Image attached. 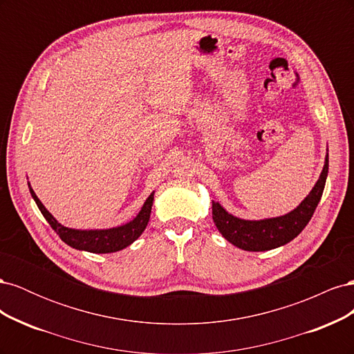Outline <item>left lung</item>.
Returning a JSON list of instances; mask_svg holds the SVG:
<instances>
[{
  "instance_id": "left-lung-1",
  "label": "left lung",
  "mask_w": 354,
  "mask_h": 354,
  "mask_svg": "<svg viewBox=\"0 0 354 354\" xmlns=\"http://www.w3.org/2000/svg\"><path fill=\"white\" fill-rule=\"evenodd\" d=\"M328 162L326 155L324 169L312 192L294 211L282 217L254 221L242 220L229 214L218 202H212V220L218 232L230 243L245 251H269L291 242L307 226L322 198L328 177Z\"/></svg>"
}]
</instances>
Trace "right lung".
<instances>
[{
    "label": "right lung",
    "instance_id": "obj_1",
    "mask_svg": "<svg viewBox=\"0 0 354 354\" xmlns=\"http://www.w3.org/2000/svg\"><path fill=\"white\" fill-rule=\"evenodd\" d=\"M30 195L37 202V205L41 211L42 216L48 221L50 226L53 227L59 238L68 243L69 246L75 250L81 251H88L95 254H108V252H116L127 248L128 245H131L146 229L149 218H151V211H152V203H153V192L151 194L142 207L140 212L137 214V217L131 220L130 223L124 224L120 227H112V229H104V230H77V229H69L62 226V224L51 216V214L42 205L35 192L32 190L29 186Z\"/></svg>",
    "mask_w": 354,
    "mask_h": 354
}]
</instances>
